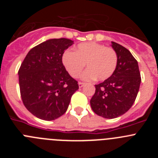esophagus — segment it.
<instances>
[{"label": "esophagus", "mask_w": 158, "mask_h": 158, "mask_svg": "<svg viewBox=\"0 0 158 158\" xmlns=\"http://www.w3.org/2000/svg\"><path fill=\"white\" fill-rule=\"evenodd\" d=\"M78 85H79V88H82L84 85H85V84H84L83 82L79 81V82H78Z\"/></svg>", "instance_id": "esophagus-1"}]
</instances>
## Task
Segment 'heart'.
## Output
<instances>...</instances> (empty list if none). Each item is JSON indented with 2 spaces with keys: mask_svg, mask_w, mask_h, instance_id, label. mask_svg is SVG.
I'll list each match as a JSON object with an SVG mask.
<instances>
[{
  "mask_svg": "<svg viewBox=\"0 0 158 158\" xmlns=\"http://www.w3.org/2000/svg\"><path fill=\"white\" fill-rule=\"evenodd\" d=\"M62 64L72 77L80 76L84 68L88 69L82 75L85 81H105L114 73L118 57L115 50L103 44L89 42L81 43L75 52L66 51L62 55Z\"/></svg>",
  "mask_w": 158,
  "mask_h": 158,
  "instance_id": "heart-1",
  "label": "heart"
}]
</instances>
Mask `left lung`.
I'll return each mask as SVG.
<instances>
[{
    "label": "left lung",
    "instance_id": "1",
    "mask_svg": "<svg viewBox=\"0 0 158 158\" xmlns=\"http://www.w3.org/2000/svg\"><path fill=\"white\" fill-rule=\"evenodd\" d=\"M111 46L118 57L116 69L108 79L95 85L90 100L93 111L105 118L126 113L135 103L141 84L139 64L131 53L115 42Z\"/></svg>",
    "mask_w": 158,
    "mask_h": 158
}]
</instances>
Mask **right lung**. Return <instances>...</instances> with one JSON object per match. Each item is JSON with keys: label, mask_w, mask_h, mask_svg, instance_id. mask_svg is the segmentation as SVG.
<instances>
[{"label": "right lung", "mask_w": 158, "mask_h": 158, "mask_svg": "<svg viewBox=\"0 0 158 158\" xmlns=\"http://www.w3.org/2000/svg\"><path fill=\"white\" fill-rule=\"evenodd\" d=\"M73 41L51 39L30 50L18 72L20 95L27 110L51 121L62 116L79 89L62 64V55Z\"/></svg>", "instance_id": "right-lung-1"}]
</instances>
